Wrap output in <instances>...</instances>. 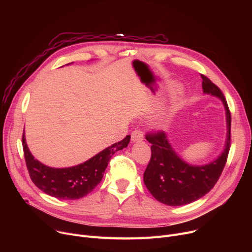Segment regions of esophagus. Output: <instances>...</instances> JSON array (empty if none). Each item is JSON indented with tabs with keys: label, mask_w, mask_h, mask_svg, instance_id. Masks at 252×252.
Listing matches in <instances>:
<instances>
[{
	"label": "esophagus",
	"mask_w": 252,
	"mask_h": 252,
	"mask_svg": "<svg viewBox=\"0 0 252 252\" xmlns=\"http://www.w3.org/2000/svg\"><path fill=\"white\" fill-rule=\"evenodd\" d=\"M130 137H131V142H133V143L141 142L144 139L143 133H142L141 130H139V129H135V130L131 131Z\"/></svg>",
	"instance_id": "obj_1"
}]
</instances>
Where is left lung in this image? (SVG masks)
<instances>
[{
  "instance_id": "obj_1",
  "label": "left lung",
  "mask_w": 252,
  "mask_h": 252,
  "mask_svg": "<svg viewBox=\"0 0 252 252\" xmlns=\"http://www.w3.org/2000/svg\"><path fill=\"white\" fill-rule=\"evenodd\" d=\"M201 77L204 94L220 99L226 110L224 149L214 161L204 165H191L171 147L164 131L146 135V140L151 143V158L145 169L144 184L156 200L169 206L189 204L207 194L214 188L227 162L231 146V112L220 88L205 75L201 74Z\"/></svg>"
}]
</instances>
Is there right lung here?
I'll return each instance as SVG.
<instances>
[{
	"instance_id": "right-lung-1",
	"label": "right lung",
	"mask_w": 252,
	"mask_h": 252,
	"mask_svg": "<svg viewBox=\"0 0 252 252\" xmlns=\"http://www.w3.org/2000/svg\"><path fill=\"white\" fill-rule=\"evenodd\" d=\"M129 140L130 136H126L123 141L114 143L84 163L64 168L50 167L36 160L26 145L24 133L22 145L25 163L35 186L58 199L74 200L88 195L97 187L112 155L126 148Z\"/></svg>"
}]
</instances>
